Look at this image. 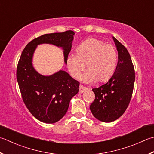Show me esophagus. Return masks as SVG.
<instances>
[{
    "mask_svg": "<svg viewBox=\"0 0 154 154\" xmlns=\"http://www.w3.org/2000/svg\"><path fill=\"white\" fill-rule=\"evenodd\" d=\"M86 90H87L86 87H85V86H84L83 85H80V86H79V93H80V94L82 93V92H84L85 91H86Z\"/></svg>",
    "mask_w": 154,
    "mask_h": 154,
    "instance_id": "34e87169",
    "label": "esophagus"
}]
</instances>
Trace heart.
Masks as SVG:
<instances>
[{"label": "heart", "instance_id": "1", "mask_svg": "<svg viewBox=\"0 0 154 154\" xmlns=\"http://www.w3.org/2000/svg\"><path fill=\"white\" fill-rule=\"evenodd\" d=\"M76 55L69 54L66 58V66L75 79L80 77L85 67L88 69L83 76L86 82L98 79L100 82L109 80L115 70L117 52L114 45L102 40L90 38L78 46Z\"/></svg>", "mask_w": 154, "mask_h": 154}]
</instances>
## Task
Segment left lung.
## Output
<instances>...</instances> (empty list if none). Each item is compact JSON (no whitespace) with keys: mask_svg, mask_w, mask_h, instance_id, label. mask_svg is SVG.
<instances>
[{"mask_svg":"<svg viewBox=\"0 0 154 154\" xmlns=\"http://www.w3.org/2000/svg\"><path fill=\"white\" fill-rule=\"evenodd\" d=\"M118 51V63L108 82L92 89L95 99L90 109L98 120L109 123L117 120L128 106L135 82V69L126 48L112 37Z\"/></svg>","mask_w":154,"mask_h":154,"instance_id":"8db88e82","label":"left lung"}]
</instances>
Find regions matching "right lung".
Masks as SVG:
<instances>
[{
	"label": "right lung",
	"mask_w": 154,
	"mask_h": 154,
	"mask_svg": "<svg viewBox=\"0 0 154 154\" xmlns=\"http://www.w3.org/2000/svg\"><path fill=\"white\" fill-rule=\"evenodd\" d=\"M74 34L69 30L43 35L29 43L20 57L17 79L23 100L31 114L43 123H54L65 115L71 98L79 91L80 83L63 70L47 76L39 74L32 64L34 51L42 43L60 47L66 63Z\"/></svg>",
	"instance_id": "obj_1"
}]
</instances>
